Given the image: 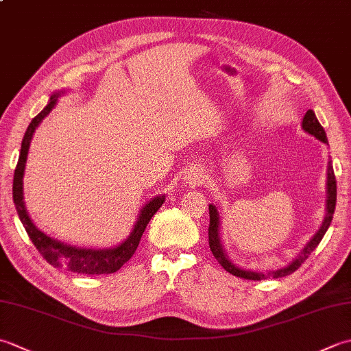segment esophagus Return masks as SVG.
<instances>
[{
	"instance_id": "obj_1",
	"label": "esophagus",
	"mask_w": 351,
	"mask_h": 351,
	"mask_svg": "<svg viewBox=\"0 0 351 351\" xmlns=\"http://www.w3.org/2000/svg\"><path fill=\"white\" fill-rule=\"evenodd\" d=\"M182 181L190 185H202L205 181V170L197 166L185 169L182 175Z\"/></svg>"
}]
</instances>
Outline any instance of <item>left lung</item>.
<instances>
[{
    "mask_svg": "<svg viewBox=\"0 0 351 351\" xmlns=\"http://www.w3.org/2000/svg\"><path fill=\"white\" fill-rule=\"evenodd\" d=\"M301 128H303L304 132L311 134L315 138L322 141L324 144H328L327 141V135L326 130L319 125V121L317 119V115L308 109L306 112V115L303 117V123H301ZM326 217L322 221L319 230L315 232L313 237L308 240L306 243V246L301 252L295 257L292 262L285 266L280 267V269H272L267 272H260V271H251V269H245V267H240L236 263H232V260L228 257V254L225 252L223 245H222V237H221V216H219V210L215 204L208 205L210 210V226H208V243H210V250L213 252V256L216 257V260L219 263L222 265V267L225 271H228L230 274L240 278H246V280H265L267 277L272 278H280V277H286L289 274L295 272L301 266V263H304V260L311 256L312 251L317 248L319 245V242L324 237L326 231L328 230V226L332 223L333 219V213H335V205H336V180H335V171H333V166L332 161H328L327 164V184H326Z\"/></svg>",
    "mask_w": 351,
    "mask_h": 351,
    "instance_id": "1",
    "label": "left lung"
}]
</instances>
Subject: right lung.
Here are the masks:
<instances>
[{
	"label": "right lung",
	"mask_w": 351,
	"mask_h": 351,
	"mask_svg": "<svg viewBox=\"0 0 351 351\" xmlns=\"http://www.w3.org/2000/svg\"><path fill=\"white\" fill-rule=\"evenodd\" d=\"M62 94H65V89L64 91L54 93L50 97V100H48L47 106L36 117H34L29 128L25 130L23 143H21L15 175H13V202H15L18 216L24 225L27 234H29L33 245L36 246V250L40 254H43V257L48 263L53 265L54 267H64V269H68L71 272L86 274V276L112 274L115 271H119L120 267L134 256V252L136 251V248H138V243L144 230H146V226L150 222L152 216L158 210H160L164 201H166V195L155 196L144 204L128 239L123 240V242L117 246H112V248H103V250L79 248V246H73V245H66L64 242H60V240L47 236L44 231H40L38 226L33 223V221L29 216V211L25 208L23 180H24L27 155H29V149H30V143H32L34 130H36V128L40 125V121H43L45 117L51 112V109L56 106L58 99Z\"/></svg>",
	"instance_id": "obj_1"
}]
</instances>
